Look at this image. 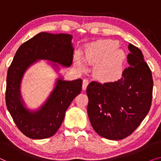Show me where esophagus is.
<instances>
[{
	"mask_svg": "<svg viewBox=\"0 0 161 161\" xmlns=\"http://www.w3.org/2000/svg\"><path fill=\"white\" fill-rule=\"evenodd\" d=\"M88 84H89V80H88L87 79H83V86H82L83 90H86Z\"/></svg>",
	"mask_w": 161,
	"mask_h": 161,
	"instance_id": "obj_1",
	"label": "esophagus"
}]
</instances>
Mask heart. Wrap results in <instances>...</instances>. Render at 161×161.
<instances>
[{
  "label": "heart",
  "instance_id": "1",
  "mask_svg": "<svg viewBox=\"0 0 161 161\" xmlns=\"http://www.w3.org/2000/svg\"><path fill=\"white\" fill-rule=\"evenodd\" d=\"M117 44L110 40L101 41L89 47L85 55L88 63H97L95 72L99 77L104 79H114L120 73L124 52L116 49ZM76 64L80 69H84L86 65L80 56H77Z\"/></svg>",
  "mask_w": 161,
  "mask_h": 161
}]
</instances>
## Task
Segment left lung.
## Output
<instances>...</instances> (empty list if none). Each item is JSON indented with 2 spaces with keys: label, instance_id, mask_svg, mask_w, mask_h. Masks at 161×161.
<instances>
[{
  "label": "left lung",
  "instance_id": "obj_1",
  "mask_svg": "<svg viewBox=\"0 0 161 161\" xmlns=\"http://www.w3.org/2000/svg\"><path fill=\"white\" fill-rule=\"evenodd\" d=\"M130 64L113 82L92 81L86 88L87 112L97 133L120 140L135 131L150 109L153 80L139 48L129 44Z\"/></svg>",
  "mask_w": 161,
  "mask_h": 161
}]
</instances>
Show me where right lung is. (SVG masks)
I'll list each match as a JSON object with an SVG mask.
<instances>
[{
	"mask_svg": "<svg viewBox=\"0 0 161 161\" xmlns=\"http://www.w3.org/2000/svg\"><path fill=\"white\" fill-rule=\"evenodd\" d=\"M70 34H52L42 32L26 41L17 50L8 69L6 104L18 129L33 139H44L56 133L66 111L72 101L80 93L83 80L58 79L49 98L39 111L31 112L21 101L19 85L27 68L37 59H47L69 67L74 49Z\"/></svg>",
	"mask_w": 161,
	"mask_h": 161,
	"instance_id": "right-lung-1",
	"label": "right lung"
}]
</instances>
